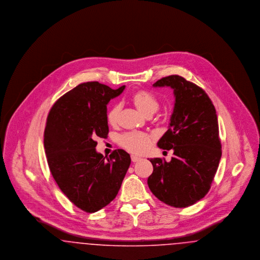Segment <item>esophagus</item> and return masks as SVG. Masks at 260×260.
I'll return each mask as SVG.
<instances>
[{"label": "esophagus", "instance_id": "esophagus-1", "mask_svg": "<svg viewBox=\"0 0 260 260\" xmlns=\"http://www.w3.org/2000/svg\"><path fill=\"white\" fill-rule=\"evenodd\" d=\"M132 161H134V162H136V161H140L141 160V158H139V157H137V156H135V155H132Z\"/></svg>", "mask_w": 260, "mask_h": 260}]
</instances>
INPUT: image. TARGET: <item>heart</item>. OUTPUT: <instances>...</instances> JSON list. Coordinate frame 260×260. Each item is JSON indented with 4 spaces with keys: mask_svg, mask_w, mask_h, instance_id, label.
<instances>
[{
    "mask_svg": "<svg viewBox=\"0 0 260 260\" xmlns=\"http://www.w3.org/2000/svg\"><path fill=\"white\" fill-rule=\"evenodd\" d=\"M132 101L136 108L145 116H151L159 109L160 106L157 98L145 89H139L134 92L132 95ZM121 108V105L116 103L109 109L107 113V122L109 124L117 123ZM118 141L120 146L125 150L135 154H143L150 147L152 139L150 136L143 133H125L119 136Z\"/></svg>",
    "mask_w": 260,
    "mask_h": 260,
    "instance_id": "1",
    "label": "heart"
}]
</instances>
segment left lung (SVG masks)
<instances>
[{
  "mask_svg": "<svg viewBox=\"0 0 260 260\" xmlns=\"http://www.w3.org/2000/svg\"><path fill=\"white\" fill-rule=\"evenodd\" d=\"M153 86L173 88L170 128L158 142L160 148L173 150V157L169 162L150 159L149 188L162 203L187 208L208 194L219 165L222 151L217 115L206 91L181 76L161 78Z\"/></svg>",
  "mask_w": 260,
  "mask_h": 260,
  "instance_id": "left-lung-1",
  "label": "left lung"
}]
</instances>
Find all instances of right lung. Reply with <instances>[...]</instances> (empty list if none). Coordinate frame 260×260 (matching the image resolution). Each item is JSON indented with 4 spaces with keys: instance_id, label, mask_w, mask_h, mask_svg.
<instances>
[{
    "instance_id": "right-lung-1",
    "label": "right lung",
    "mask_w": 260,
    "mask_h": 260,
    "mask_svg": "<svg viewBox=\"0 0 260 260\" xmlns=\"http://www.w3.org/2000/svg\"><path fill=\"white\" fill-rule=\"evenodd\" d=\"M124 88L80 84L55 101L47 118L44 146L50 173L62 193L86 212L101 210L116 198L131 165L122 149L105 159L95 151L94 140L108 136L106 105Z\"/></svg>"
}]
</instances>
